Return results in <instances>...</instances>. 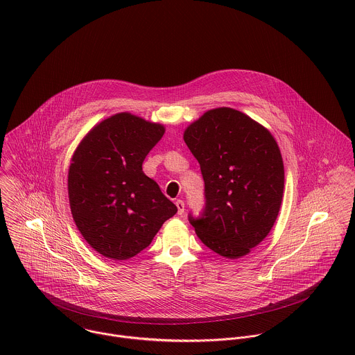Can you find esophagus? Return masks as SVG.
I'll list each match as a JSON object with an SVG mask.
<instances>
[{
  "mask_svg": "<svg viewBox=\"0 0 355 355\" xmlns=\"http://www.w3.org/2000/svg\"><path fill=\"white\" fill-rule=\"evenodd\" d=\"M175 203H176V207H178V213H179V214H182V213L184 211V207H186V206H184V202H183L182 200H178Z\"/></svg>",
  "mask_w": 355,
  "mask_h": 355,
  "instance_id": "34e87169",
  "label": "esophagus"
}]
</instances>
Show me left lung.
<instances>
[{"mask_svg":"<svg viewBox=\"0 0 355 355\" xmlns=\"http://www.w3.org/2000/svg\"><path fill=\"white\" fill-rule=\"evenodd\" d=\"M201 165L205 209L189 220L203 245L241 258L270 232L283 200L284 165L273 135L232 107L205 112L184 131Z\"/></svg>","mask_w":355,"mask_h":355,"instance_id":"obj_1","label":"left lung"}]
</instances>
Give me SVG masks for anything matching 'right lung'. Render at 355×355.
I'll list each match as a JSON object with an SVG mask.
<instances>
[{
  "label": "right lung",
  "mask_w": 355,
  "mask_h": 355,
  "mask_svg": "<svg viewBox=\"0 0 355 355\" xmlns=\"http://www.w3.org/2000/svg\"><path fill=\"white\" fill-rule=\"evenodd\" d=\"M162 124L128 112L94 125L71 158L68 197L86 242L113 261L128 259L152 243L178 207L142 171L162 138Z\"/></svg>",
  "instance_id": "obj_1"
}]
</instances>
